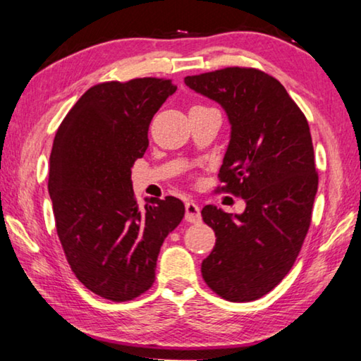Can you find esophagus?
<instances>
[{"label":"esophagus","mask_w":361,"mask_h":361,"mask_svg":"<svg viewBox=\"0 0 361 361\" xmlns=\"http://www.w3.org/2000/svg\"><path fill=\"white\" fill-rule=\"evenodd\" d=\"M185 210H186V221L189 223H199L200 221V209L199 205L192 202V200H188L185 204Z\"/></svg>","instance_id":"esophagus-1"}]
</instances>
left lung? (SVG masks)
Instances as JSON below:
<instances>
[{
    "mask_svg": "<svg viewBox=\"0 0 361 361\" xmlns=\"http://www.w3.org/2000/svg\"><path fill=\"white\" fill-rule=\"evenodd\" d=\"M185 82L228 113L231 142L215 192L247 202L235 216L204 207L216 242L200 271L226 301H255L290 272L312 221L319 173L307 119L283 85L258 68L228 66Z\"/></svg>",
    "mask_w": 361,
    "mask_h": 361,
    "instance_id": "1",
    "label": "left lung"
}]
</instances>
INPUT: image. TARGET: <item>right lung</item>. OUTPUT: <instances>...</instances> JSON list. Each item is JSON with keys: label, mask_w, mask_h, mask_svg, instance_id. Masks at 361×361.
I'll use <instances>...</instances> for the list:
<instances>
[{"label": "right lung", "mask_w": 361, "mask_h": 361, "mask_svg": "<svg viewBox=\"0 0 361 361\" xmlns=\"http://www.w3.org/2000/svg\"><path fill=\"white\" fill-rule=\"evenodd\" d=\"M175 90L167 78L95 84L54 138L47 188L57 235L79 282L109 301L151 288L162 242L185 216L173 195L140 209L132 189L151 121Z\"/></svg>", "instance_id": "add662e5"}]
</instances>
